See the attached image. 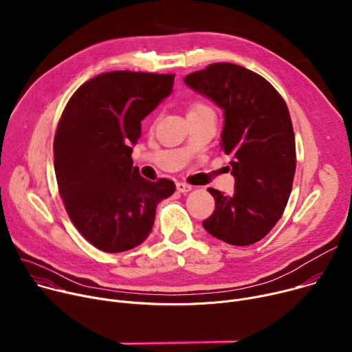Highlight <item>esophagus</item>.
I'll use <instances>...</instances> for the list:
<instances>
[{"instance_id":"obj_1","label":"esophagus","mask_w":352,"mask_h":352,"mask_svg":"<svg viewBox=\"0 0 352 352\" xmlns=\"http://www.w3.org/2000/svg\"><path fill=\"white\" fill-rule=\"evenodd\" d=\"M175 186H177V190L182 192V193H186V192H189L192 189V186L189 184H185V182H177Z\"/></svg>"}]
</instances>
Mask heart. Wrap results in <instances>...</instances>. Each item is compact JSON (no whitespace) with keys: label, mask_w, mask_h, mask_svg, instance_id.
Wrapping results in <instances>:
<instances>
[{"label":"heart","mask_w":352,"mask_h":352,"mask_svg":"<svg viewBox=\"0 0 352 352\" xmlns=\"http://www.w3.org/2000/svg\"><path fill=\"white\" fill-rule=\"evenodd\" d=\"M206 110H210V109H209L205 103H202V102H195V103L190 104L188 116H189V114H196V113H202V111H206Z\"/></svg>","instance_id":"obj_1"}]
</instances>
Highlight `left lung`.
Here are the masks:
<instances>
[{
    "label": "left lung",
    "mask_w": 352,
    "mask_h": 352,
    "mask_svg": "<svg viewBox=\"0 0 352 352\" xmlns=\"http://www.w3.org/2000/svg\"><path fill=\"white\" fill-rule=\"evenodd\" d=\"M184 80L224 110L220 147L231 157L235 178L231 196L208 189L216 209L204 227L230 245H252L280 220L292 189L295 138L287 104L263 76L230 63L212 64Z\"/></svg>",
    "instance_id": "1"
}]
</instances>
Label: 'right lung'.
<instances>
[{
    "instance_id": "right-lung-1",
    "label": "right lung",
    "mask_w": 352,
    "mask_h": 352,
    "mask_svg": "<svg viewBox=\"0 0 352 352\" xmlns=\"http://www.w3.org/2000/svg\"><path fill=\"white\" fill-rule=\"evenodd\" d=\"M175 75L114 71L69 98L54 138V170L67 213L93 246L110 254L140 245L175 184L147 181L133 167L140 121L171 91Z\"/></svg>"
}]
</instances>
